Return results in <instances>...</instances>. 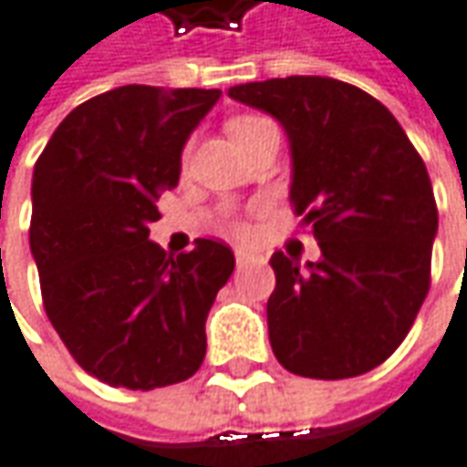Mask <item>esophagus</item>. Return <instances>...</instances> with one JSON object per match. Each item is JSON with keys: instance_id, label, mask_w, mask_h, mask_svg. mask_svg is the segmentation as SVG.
Masks as SVG:
<instances>
[{"instance_id": "34e87169", "label": "esophagus", "mask_w": 467, "mask_h": 467, "mask_svg": "<svg viewBox=\"0 0 467 467\" xmlns=\"http://www.w3.org/2000/svg\"><path fill=\"white\" fill-rule=\"evenodd\" d=\"M234 258H237V266H243V264H251V261H255L258 255L251 254V251H245V248H237V251H234Z\"/></svg>"}]
</instances>
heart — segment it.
I'll return each instance as SVG.
<instances>
[{
    "instance_id": "heart-1",
    "label": "heart",
    "mask_w": 467,
    "mask_h": 467,
    "mask_svg": "<svg viewBox=\"0 0 467 467\" xmlns=\"http://www.w3.org/2000/svg\"><path fill=\"white\" fill-rule=\"evenodd\" d=\"M264 122H269V119H264V117H254V114H245V117H234V119H230L227 130H230V135H233V140H234L237 135L254 130V128L264 125ZM227 230H230L233 234H245L248 233V224H245V219H240V216H230V219H227Z\"/></svg>"
}]
</instances>
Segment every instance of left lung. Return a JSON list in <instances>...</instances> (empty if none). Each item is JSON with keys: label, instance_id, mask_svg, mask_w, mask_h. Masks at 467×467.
<instances>
[{"label": "left lung", "instance_id": "8db88e82", "mask_svg": "<svg viewBox=\"0 0 467 467\" xmlns=\"http://www.w3.org/2000/svg\"><path fill=\"white\" fill-rule=\"evenodd\" d=\"M230 96L282 122L290 203L321 248L306 269L282 251L269 261L276 360L308 379L371 371L408 337L431 287L439 213L423 159L381 101L335 78H272Z\"/></svg>", "mask_w": 467, "mask_h": 467}]
</instances>
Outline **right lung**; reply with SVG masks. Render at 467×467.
<instances>
[{
    "label": "right lung",
    "instance_id": "right-lung-1",
    "mask_svg": "<svg viewBox=\"0 0 467 467\" xmlns=\"http://www.w3.org/2000/svg\"><path fill=\"white\" fill-rule=\"evenodd\" d=\"M222 91L119 86L75 107L33 167L31 254L41 300L83 371L149 392L206 355V316L227 285V243L167 255L149 240L180 156Z\"/></svg>",
    "mask_w": 467,
    "mask_h": 467
}]
</instances>
